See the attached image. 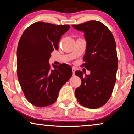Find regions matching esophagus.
<instances>
[{"instance_id": "1", "label": "esophagus", "mask_w": 134, "mask_h": 134, "mask_svg": "<svg viewBox=\"0 0 134 134\" xmlns=\"http://www.w3.org/2000/svg\"><path fill=\"white\" fill-rule=\"evenodd\" d=\"M72 74H73V76L75 75V71H76V69H74V68H72Z\"/></svg>"}]
</instances>
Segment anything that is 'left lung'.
Returning <instances> with one entry per match:
<instances>
[{"instance_id": "obj_1", "label": "left lung", "mask_w": 134, "mask_h": 134, "mask_svg": "<svg viewBox=\"0 0 134 134\" xmlns=\"http://www.w3.org/2000/svg\"><path fill=\"white\" fill-rule=\"evenodd\" d=\"M74 28L84 32L86 41L83 66L90 70L89 75L76 71L81 84L75 90V96L80 104L90 109L103 106L110 99L116 80L118 66L116 42L112 32L103 24L90 21Z\"/></svg>"}]
</instances>
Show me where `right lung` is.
<instances>
[{"mask_svg": "<svg viewBox=\"0 0 134 134\" xmlns=\"http://www.w3.org/2000/svg\"><path fill=\"white\" fill-rule=\"evenodd\" d=\"M69 25L37 22L26 29L17 49V74L25 96L32 105L44 107L53 104L62 86L72 76L69 65H54L51 69V53L58 49L62 35Z\"/></svg>", "mask_w": 134, "mask_h": 134, "instance_id": "obj_1", "label": "right lung"}]
</instances>
